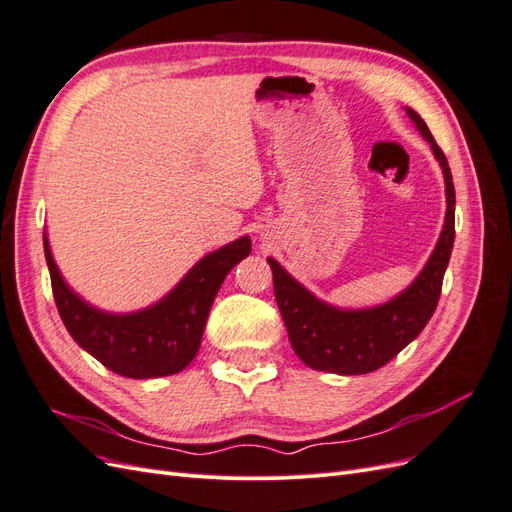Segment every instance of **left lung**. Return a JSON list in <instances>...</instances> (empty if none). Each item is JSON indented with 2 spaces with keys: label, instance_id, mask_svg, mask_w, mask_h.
Instances as JSON below:
<instances>
[{
  "label": "left lung",
  "instance_id": "1",
  "mask_svg": "<svg viewBox=\"0 0 512 512\" xmlns=\"http://www.w3.org/2000/svg\"><path fill=\"white\" fill-rule=\"evenodd\" d=\"M406 113L416 123L418 132L427 138L446 181V220L442 235L416 280L384 305L337 309L316 299L282 265L269 258L275 301L286 322L292 350L312 369L342 376L376 371L416 339L436 312L455 241V185L444 151L431 136L427 123L412 108H406Z\"/></svg>",
  "mask_w": 512,
  "mask_h": 512
}]
</instances>
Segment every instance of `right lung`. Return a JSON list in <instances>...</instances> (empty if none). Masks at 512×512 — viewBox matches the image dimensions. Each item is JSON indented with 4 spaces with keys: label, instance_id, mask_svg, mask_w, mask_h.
Returning a JSON list of instances; mask_svg holds the SVG:
<instances>
[{
    "label": "right lung",
    "instance_id": "1",
    "mask_svg": "<svg viewBox=\"0 0 512 512\" xmlns=\"http://www.w3.org/2000/svg\"><path fill=\"white\" fill-rule=\"evenodd\" d=\"M250 250V237H241L198 260L192 271L156 305L134 314H106L70 290L44 235V256L51 273L53 297L68 333L104 367L136 380L177 374L192 363L215 294L230 269Z\"/></svg>",
    "mask_w": 512,
    "mask_h": 512
}]
</instances>
